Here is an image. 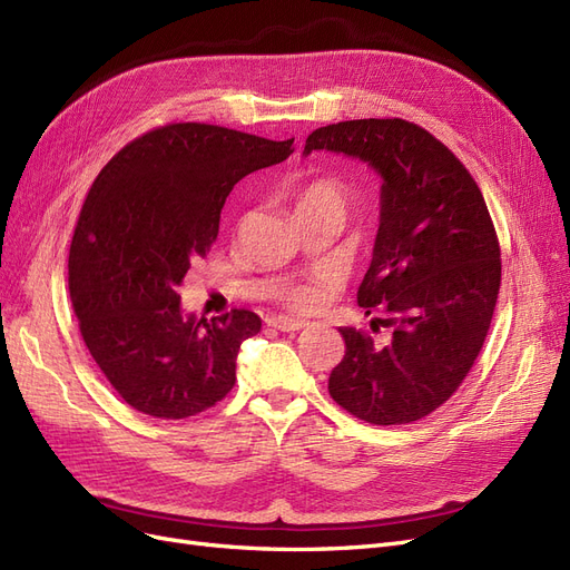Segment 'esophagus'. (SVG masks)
<instances>
[{"mask_svg":"<svg viewBox=\"0 0 570 570\" xmlns=\"http://www.w3.org/2000/svg\"><path fill=\"white\" fill-rule=\"evenodd\" d=\"M268 325L275 327V331H283V333H297V331H302V327H306V321L287 318V316H275V318H268Z\"/></svg>","mask_w":570,"mask_h":570,"instance_id":"esophagus-1","label":"esophagus"}]
</instances>
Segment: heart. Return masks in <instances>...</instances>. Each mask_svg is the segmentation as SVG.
I'll use <instances>...</instances> for the list:
<instances>
[{"label":"heart","instance_id":"b5f03b06","mask_svg":"<svg viewBox=\"0 0 570 570\" xmlns=\"http://www.w3.org/2000/svg\"><path fill=\"white\" fill-rule=\"evenodd\" d=\"M350 187L335 174H321L308 178L295 193V214L304 218L318 212H342L347 209ZM331 281V275L323 273L316 281L308 283H285L273 292V299L292 312H312L323 299V285Z\"/></svg>","mask_w":570,"mask_h":570}]
</instances>
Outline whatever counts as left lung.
Segmentation results:
<instances>
[{
  "label": "left lung",
  "instance_id": "8db88e82",
  "mask_svg": "<svg viewBox=\"0 0 570 570\" xmlns=\"http://www.w3.org/2000/svg\"><path fill=\"white\" fill-rule=\"evenodd\" d=\"M342 151L383 176L381 228L358 306L392 331L387 344L340 327L344 356L327 392L354 419L404 425L440 409L473 368L502 285L488 204L456 154L404 118L342 120L306 137L304 154ZM375 325V323H373Z\"/></svg>",
  "mask_w": 570,
  "mask_h": 570
}]
</instances>
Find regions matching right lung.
<instances>
[{"label": "right lung", "mask_w": 570, "mask_h": 570, "mask_svg": "<svg viewBox=\"0 0 570 570\" xmlns=\"http://www.w3.org/2000/svg\"><path fill=\"white\" fill-rule=\"evenodd\" d=\"M295 140L209 124H166L99 170L68 252V289L85 347L140 413L178 421L235 385L239 344L262 331L247 308L185 316L180 283L209 254L235 183L285 161Z\"/></svg>", "instance_id": "1"}]
</instances>
